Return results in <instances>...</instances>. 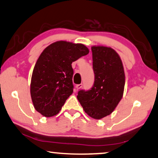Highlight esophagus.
<instances>
[{"label":"esophagus","mask_w":158,"mask_h":158,"mask_svg":"<svg viewBox=\"0 0 158 158\" xmlns=\"http://www.w3.org/2000/svg\"><path fill=\"white\" fill-rule=\"evenodd\" d=\"M82 87V84H78V85H76V89H77V90H78V89H81Z\"/></svg>","instance_id":"1"}]
</instances>
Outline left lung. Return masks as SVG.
<instances>
[{"mask_svg":"<svg viewBox=\"0 0 158 158\" xmlns=\"http://www.w3.org/2000/svg\"><path fill=\"white\" fill-rule=\"evenodd\" d=\"M94 85L78 92L77 98L87 115L102 119L111 114L123 94L125 73L121 59L112 48L93 46Z\"/></svg>","mask_w":158,"mask_h":158,"instance_id":"8db88e82","label":"left lung"}]
</instances>
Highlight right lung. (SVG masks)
Instances as JSON below:
<instances>
[{
	"instance_id": "right-lung-1",
	"label": "right lung",
	"mask_w": 158,
	"mask_h": 158,
	"mask_svg": "<svg viewBox=\"0 0 158 158\" xmlns=\"http://www.w3.org/2000/svg\"><path fill=\"white\" fill-rule=\"evenodd\" d=\"M89 54L82 44L58 41L44 49L31 75L30 94L34 107L45 117L59 114L73 92L72 63Z\"/></svg>"
}]
</instances>
